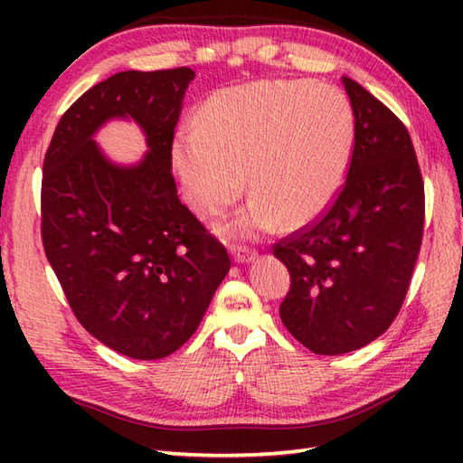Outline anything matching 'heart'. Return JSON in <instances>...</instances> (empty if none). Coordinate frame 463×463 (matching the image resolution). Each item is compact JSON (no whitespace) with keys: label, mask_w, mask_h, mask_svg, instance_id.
<instances>
[{"label":"heart","mask_w":463,"mask_h":463,"mask_svg":"<svg viewBox=\"0 0 463 463\" xmlns=\"http://www.w3.org/2000/svg\"><path fill=\"white\" fill-rule=\"evenodd\" d=\"M234 226H237V229H249V226H250V229H252V226H259V219H257V216H254V214H250L249 219H242V221H239Z\"/></svg>","instance_id":"heart-1"}]
</instances>
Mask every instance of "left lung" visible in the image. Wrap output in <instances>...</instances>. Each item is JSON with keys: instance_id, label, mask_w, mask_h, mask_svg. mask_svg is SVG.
Wrapping results in <instances>:
<instances>
[{"instance_id": "1", "label": "left lung", "mask_w": 463, "mask_h": 463, "mask_svg": "<svg viewBox=\"0 0 463 463\" xmlns=\"http://www.w3.org/2000/svg\"><path fill=\"white\" fill-rule=\"evenodd\" d=\"M191 69L121 71L59 119L43 161L42 237L73 314L105 346L135 360L171 356L189 340L229 254L181 204L171 149ZM135 122L147 149L111 162L94 137Z\"/></svg>"}]
</instances>
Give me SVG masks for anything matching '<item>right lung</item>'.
Returning a JSON list of instances; mask_svg holds the SVG:
<instances>
[{"instance_id":"right-lung-1","label":"right lung","mask_w":463,"mask_h":463,"mask_svg":"<svg viewBox=\"0 0 463 463\" xmlns=\"http://www.w3.org/2000/svg\"><path fill=\"white\" fill-rule=\"evenodd\" d=\"M344 87L354 139L336 201L274 247L290 274L284 326L324 356L364 348L388 330L424 231V183L406 127L356 81Z\"/></svg>"}]
</instances>
